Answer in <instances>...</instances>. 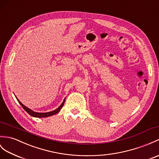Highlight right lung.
<instances>
[{
  "label": "right lung",
  "instance_id": "right-lung-1",
  "mask_svg": "<svg viewBox=\"0 0 159 159\" xmlns=\"http://www.w3.org/2000/svg\"><path fill=\"white\" fill-rule=\"evenodd\" d=\"M65 99L66 98H64V101H63V102L61 103V104L58 107V108L57 109H55L54 110H53V111H51V112H34L33 111V110H32L31 109L28 108V107H26L25 106H24L22 103L17 98V100L18 101V102L20 103V104L22 106V108H23L25 111H26L30 115H31L32 116H34V117H36V118H45V117H48V116H53L54 115V114L58 113L60 111L61 108L63 107V106H64V102H65Z\"/></svg>",
  "mask_w": 159,
  "mask_h": 159
}]
</instances>
